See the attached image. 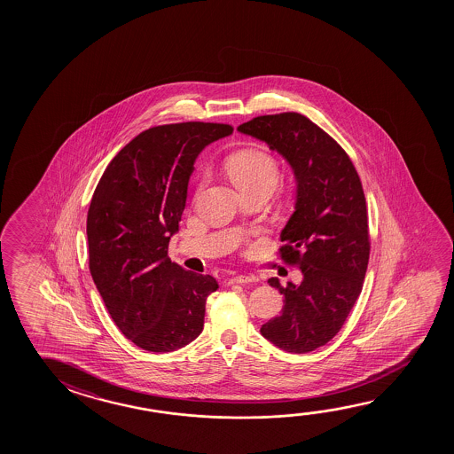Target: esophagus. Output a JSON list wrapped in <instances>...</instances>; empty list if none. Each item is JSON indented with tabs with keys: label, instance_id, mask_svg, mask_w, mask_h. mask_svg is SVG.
Returning <instances> with one entry per match:
<instances>
[{
	"label": "esophagus",
	"instance_id": "1",
	"mask_svg": "<svg viewBox=\"0 0 454 454\" xmlns=\"http://www.w3.org/2000/svg\"><path fill=\"white\" fill-rule=\"evenodd\" d=\"M254 282L253 280L252 277H248V275H236V277H232V278H230V285H250V283Z\"/></svg>",
	"mask_w": 454,
	"mask_h": 454
}]
</instances>
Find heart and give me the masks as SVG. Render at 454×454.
I'll use <instances>...</instances> for the list:
<instances>
[{"mask_svg": "<svg viewBox=\"0 0 454 454\" xmlns=\"http://www.w3.org/2000/svg\"><path fill=\"white\" fill-rule=\"evenodd\" d=\"M226 168L240 190L252 186H268L272 190L278 180V164L262 150H240L228 158Z\"/></svg>", "mask_w": 454, "mask_h": 454, "instance_id": "1", "label": "heart"}]
</instances>
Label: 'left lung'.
Instances as JSON below:
<instances>
[{"label": "left lung", "instance_id": "left-lung-1", "mask_svg": "<svg viewBox=\"0 0 454 454\" xmlns=\"http://www.w3.org/2000/svg\"><path fill=\"white\" fill-rule=\"evenodd\" d=\"M238 131L266 142L294 174L296 202L280 253L302 280L282 286L269 278L285 305L261 334L288 353H309L340 331L363 290L371 250L363 185L345 150L298 112L261 115Z\"/></svg>", "mask_w": 454, "mask_h": 454}]
</instances>
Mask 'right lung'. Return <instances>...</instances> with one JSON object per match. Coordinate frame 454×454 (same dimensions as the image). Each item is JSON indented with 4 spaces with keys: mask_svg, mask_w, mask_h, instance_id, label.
<instances>
[{
    "mask_svg": "<svg viewBox=\"0 0 454 454\" xmlns=\"http://www.w3.org/2000/svg\"><path fill=\"white\" fill-rule=\"evenodd\" d=\"M223 123L186 121L142 131L114 156L90 202V274L120 331L139 348L168 353L202 333L212 275L168 256L194 161L226 137Z\"/></svg>",
    "mask_w": 454,
    "mask_h": 454,
    "instance_id": "right-lung-1",
    "label": "right lung"
}]
</instances>
